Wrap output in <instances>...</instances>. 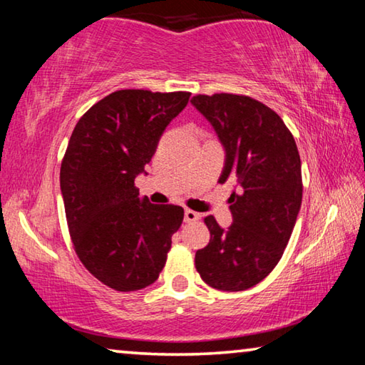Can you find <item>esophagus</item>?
Returning a JSON list of instances; mask_svg holds the SVG:
<instances>
[{
    "mask_svg": "<svg viewBox=\"0 0 365 365\" xmlns=\"http://www.w3.org/2000/svg\"><path fill=\"white\" fill-rule=\"evenodd\" d=\"M200 217L201 215L197 212L191 211V209H185V222H196V220H200Z\"/></svg>",
    "mask_w": 365,
    "mask_h": 365,
    "instance_id": "1",
    "label": "esophagus"
}]
</instances>
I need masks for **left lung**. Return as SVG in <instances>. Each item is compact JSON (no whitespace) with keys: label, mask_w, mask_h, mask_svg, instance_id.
Returning <instances> with one entry per match:
<instances>
[{"label":"left lung","mask_w":365,"mask_h":365,"mask_svg":"<svg viewBox=\"0 0 365 365\" xmlns=\"http://www.w3.org/2000/svg\"><path fill=\"white\" fill-rule=\"evenodd\" d=\"M191 104L211 123L225 150L219 177L233 178V224L222 228L212 215L207 246L196 251L197 274L209 287L243 292L267 277L285 251L302 201L301 159L280 115L245 95H196Z\"/></svg>","instance_id":"obj_1"}]
</instances>
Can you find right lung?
Returning a JSON list of instances; mask_svg holds the SVG:
<instances>
[{
    "label": "right lung",
    "mask_w": 365,
    "mask_h": 365,
    "mask_svg": "<svg viewBox=\"0 0 365 365\" xmlns=\"http://www.w3.org/2000/svg\"><path fill=\"white\" fill-rule=\"evenodd\" d=\"M187 91L119 90L80 117L61 164L67 227L77 256L98 280L137 292L158 280L183 207L151 205L135 178L160 135L188 104Z\"/></svg>",
    "instance_id": "1"
}]
</instances>
